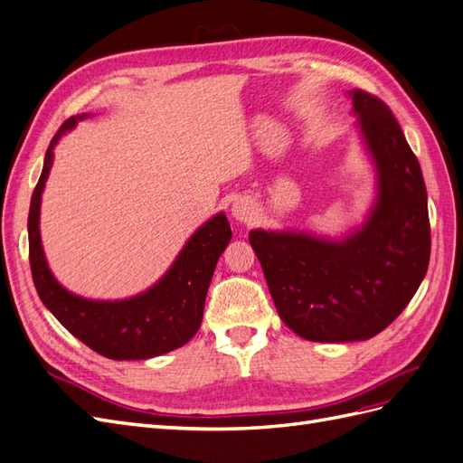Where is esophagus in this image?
Returning a JSON list of instances; mask_svg holds the SVG:
<instances>
[{
    "label": "esophagus",
    "instance_id": "esophagus-1",
    "mask_svg": "<svg viewBox=\"0 0 463 463\" xmlns=\"http://www.w3.org/2000/svg\"><path fill=\"white\" fill-rule=\"evenodd\" d=\"M232 216L237 222H249L255 216V204L249 199H235L232 204Z\"/></svg>",
    "mask_w": 463,
    "mask_h": 463
}]
</instances>
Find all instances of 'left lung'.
<instances>
[{
    "instance_id": "8db88e82",
    "label": "left lung",
    "mask_w": 463,
    "mask_h": 463,
    "mask_svg": "<svg viewBox=\"0 0 463 463\" xmlns=\"http://www.w3.org/2000/svg\"><path fill=\"white\" fill-rule=\"evenodd\" d=\"M347 94L376 174L365 222L340 240L249 232L279 318L311 342H361L383 332L415 296L430 257L421 165L383 100L359 89Z\"/></svg>"
}]
</instances>
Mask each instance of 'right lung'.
Instances as JSON below:
<instances>
[{"mask_svg":"<svg viewBox=\"0 0 463 463\" xmlns=\"http://www.w3.org/2000/svg\"><path fill=\"white\" fill-rule=\"evenodd\" d=\"M89 118H69L46 150L29 213V257L38 296L50 313L96 354L116 361L164 355L185 345L197 334L206 291L216 262L226 250L232 230L218 213L194 232L167 272L146 291L128 299L98 301L75 296L53 278L40 240V203L53 164V146L75 125Z\"/></svg>","mask_w":463,"mask_h":463,"instance_id":"1","label":"right lung"}]
</instances>
